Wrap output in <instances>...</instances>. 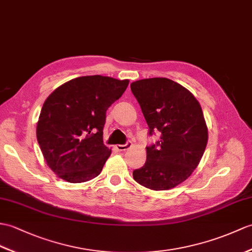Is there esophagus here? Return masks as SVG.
<instances>
[{"instance_id":"obj_1","label":"esophagus","mask_w":252,"mask_h":252,"mask_svg":"<svg viewBox=\"0 0 252 252\" xmlns=\"http://www.w3.org/2000/svg\"><path fill=\"white\" fill-rule=\"evenodd\" d=\"M132 147V143L131 142H126L125 145H117L116 149L119 151H126L127 149H130Z\"/></svg>"}]
</instances>
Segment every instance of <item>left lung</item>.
<instances>
[{
  "instance_id": "1",
  "label": "left lung",
  "mask_w": 252,
  "mask_h": 252,
  "mask_svg": "<svg viewBox=\"0 0 252 252\" xmlns=\"http://www.w3.org/2000/svg\"><path fill=\"white\" fill-rule=\"evenodd\" d=\"M131 91L149 135L158 131L161 135L146 147L147 160L133 171V178L151 190L172 189L190 176L205 151L208 132L201 105L189 90L168 78L134 81Z\"/></svg>"
}]
</instances>
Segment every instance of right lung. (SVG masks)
Instances as JSON below:
<instances>
[{"label": "right lung", "mask_w": 252, "mask_h": 252, "mask_svg": "<svg viewBox=\"0 0 252 252\" xmlns=\"http://www.w3.org/2000/svg\"><path fill=\"white\" fill-rule=\"evenodd\" d=\"M128 80L93 75L63 84L45 101L36 126L37 142L52 172L68 183L91 180L112 150L103 144L106 110Z\"/></svg>", "instance_id": "obj_1"}]
</instances>
